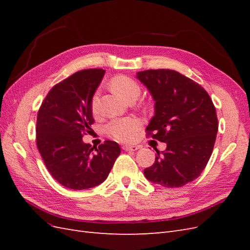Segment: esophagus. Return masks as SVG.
Instances as JSON below:
<instances>
[{
	"instance_id": "obj_1",
	"label": "esophagus",
	"mask_w": 250,
	"mask_h": 250,
	"mask_svg": "<svg viewBox=\"0 0 250 250\" xmlns=\"http://www.w3.org/2000/svg\"><path fill=\"white\" fill-rule=\"evenodd\" d=\"M122 148L125 151H137L139 149V146H135V145H123Z\"/></svg>"
}]
</instances>
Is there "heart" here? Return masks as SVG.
<instances>
[{"mask_svg":"<svg viewBox=\"0 0 250 250\" xmlns=\"http://www.w3.org/2000/svg\"><path fill=\"white\" fill-rule=\"evenodd\" d=\"M110 86L113 92L126 101L135 100L141 94V86L139 83L125 75H119V76L113 77L110 81ZM98 99H99V96L96 93L92 99V110L95 115L98 112ZM141 125V121L138 118H117L112 119L106 125V132L113 139L128 142L135 137Z\"/></svg>","mask_w":250,"mask_h":250,"instance_id":"heart-1","label":"heart"}]
</instances>
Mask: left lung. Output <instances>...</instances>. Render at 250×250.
<instances>
[{"mask_svg": "<svg viewBox=\"0 0 250 250\" xmlns=\"http://www.w3.org/2000/svg\"><path fill=\"white\" fill-rule=\"evenodd\" d=\"M137 78L152 96L154 116L147 135L167 144L144 170L151 183L179 188L197 178L213 152L218 131L216 108L207 90L173 70H147Z\"/></svg>", "mask_w": 250, "mask_h": 250, "instance_id": "8db88e82", "label": "left lung"}]
</instances>
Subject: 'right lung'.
<instances>
[{
	"label": "right lung",
	"mask_w": 250,
	"mask_h": 250,
	"mask_svg": "<svg viewBox=\"0 0 250 250\" xmlns=\"http://www.w3.org/2000/svg\"><path fill=\"white\" fill-rule=\"evenodd\" d=\"M104 73L82 70L57 83L37 113L36 143L43 163L53 178L71 190L102 184L121 153L113 141H105L95 151L82 141L95 122L92 99Z\"/></svg>",
	"instance_id": "right-lung-1"
}]
</instances>
